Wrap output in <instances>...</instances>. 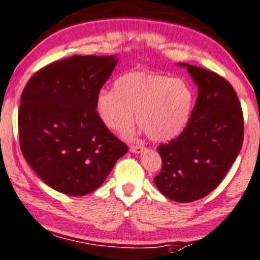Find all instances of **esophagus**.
<instances>
[{"instance_id": "obj_1", "label": "esophagus", "mask_w": 260, "mask_h": 260, "mask_svg": "<svg viewBox=\"0 0 260 260\" xmlns=\"http://www.w3.org/2000/svg\"><path fill=\"white\" fill-rule=\"evenodd\" d=\"M145 148L142 145V144H136V145H131V151L132 152H136V154H140V152H143Z\"/></svg>"}]
</instances>
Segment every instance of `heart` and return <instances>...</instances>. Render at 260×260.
Segmentation results:
<instances>
[{"label": "heart", "instance_id": "b5f03b06", "mask_svg": "<svg viewBox=\"0 0 260 260\" xmlns=\"http://www.w3.org/2000/svg\"><path fill=\"white\" fill-rule=\"evenodd\" d=\"M115 89H103L95 106L104 124L115 132L128 129L137 122L152 140H168L178 136L191 116L193 90L187 81L151 71L123 74Z\"/></svg>", "mask_w": 260, "mask_h": 260}]
</instances>
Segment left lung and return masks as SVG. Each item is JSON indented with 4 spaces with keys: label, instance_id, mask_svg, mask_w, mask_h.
Masks as SVG:
<instances>
[{
    "label": "left lung",
    "instance_id": "left-lung-1",
    "mask_svg": "<svg viewBox=\"0 0 260 260\" xmlns=\"http://www.w3.org/2000/svg\"><path fill=\"white\" fill-rule=\"evenodd\" d=\"M198 84L189 122L176 139L158 146L157 189L177 202H192L221 183L243 142V114L233 86L211 70L180 62Z\"/></svg>",
    "mask_w": 260,
    "mask_h": 260
}]
</instances>
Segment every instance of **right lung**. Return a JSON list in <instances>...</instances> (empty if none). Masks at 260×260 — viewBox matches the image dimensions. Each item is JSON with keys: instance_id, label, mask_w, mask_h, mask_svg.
<instances>
[{"instance_id": "right-lung-1", "label": "right lung", "mask_w": 260, "mask_h": 260, "mask_svg": "<svg viewBox=\"0 0 260 260\" xmlns=\"http://www.w3.org/2000/svg\"><path fill=\"white\" fill-rule=\"evenodd\" d=\"M116 64L115 55H73L37 71L21 93V152L37 176L59 192L94 191L127 152L95 106Z\"/></svg>"}]
</instances>
